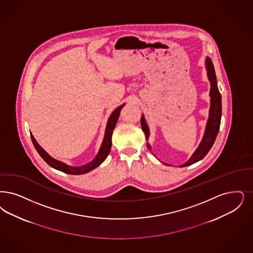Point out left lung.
Here are the masks:
<instances>
[{
	"label": "left lung",
	"instance_id": "left-lung-1",
	"mask_svg": "<svg viewBox=\"0 0 253 253\" xmlns=\"http://www.w3.org/2000/svg\"><path fill=\"white\" fill-rule=\"evenodd\" d=\"M205 68L207 71V77L208 80L210 82V110H209V117L207 120L206 123V127H205V131L202 136V141L200 143L199 147L197 148V150L193 153L192 156L190 157V159L186 163H184L183 165H181L180 167H187L190 166L194 163L199 162L200 160H202V158L208 153V152L211 150L214 140L216 138V135L219 131V127H220V122H221V110H222V106H221V95L218 90L217 87V81H216V76H215V72H214V68L212 65V60L210 57H206L205 58ZM141 128L145 135H146V139L149 140L150 137V128L146 122L144 115H142L141 120ZM147 147L150 151H152V147L149 143H147ZM168 165V164H166Z\"/></svg>",
	"mask_w": 253,
	"mask_h": 253
}]
</instances>
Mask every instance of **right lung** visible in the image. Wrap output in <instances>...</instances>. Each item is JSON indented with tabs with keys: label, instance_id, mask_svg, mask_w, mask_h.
<instances>
[{
	"label": "right lung",
	"instance_id": "1",
	"mask_svg": "<svg viewBox=\"0 0 253 253\" xmlns=\"http://www.w3.org/2000/svg\"><path fill=\"white\" fill-rule=\"evenodd\" d=\"M124 105H125V103H123L121 106H119L117 109H115L114 111L112 112L111 116L109 117V119L107 121L105 132H104V137H103V140L101 143V148L97 153L96 157L91 162L87 163L86 165H84L81 167H72V166H69L65 163L61 162L59 160H56L53 157H51V155L46 152L43 148H41V145L36 140V138L34 137L33 134H31V139L33 141V144H34L37 152L40 153L42 159L51 168H53L57 170L68 173V174H72V175H80V174L87 173V172L93 170L94 169H96L97 167H99L101 163L106 159V157L108 156L109 152L111 151L112 134H113V131L116 127L117 122L119 120L121 110H122V108Z\"/></svg>",
	"mask_w": 253,
	"mask_h": 253
}]
</instances>
